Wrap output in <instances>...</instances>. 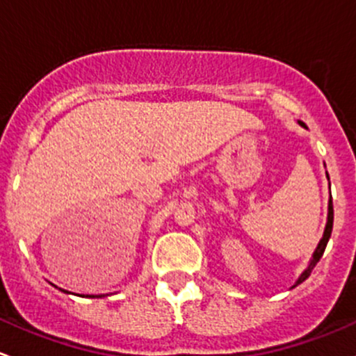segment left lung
<instances>
[{"instance_id": "1", "label": "left lung", "mask_w": 356, "mask_h": 356, "mask_svg": "<svg viewBox=\"0 0 356 356\" xmlns=\"http://www.w3.org/2000/svg\"><path fill=\"white\" fill-rule=\"evenodd\" d=\"M298 124H300V127L307 128V124L303 123V122H300V120H298ZM325 177H327V179H329V175H327V171H325ZM329 188H331V183H329ZM332 221H334V211H332V197H329V204H327V222H325L324 234H322L321 241H318L317 248H315V252H314V254H312V259H310V262H309V266H307V269L303 270L302 274H300V277H298V280H296V283L293 284L291 288L298 286L300 283H303V281H305L307 277L310 276V273H312V270H314V267L317 266V262H318V260H321L322 254H324V250H325V245H327L329 238H331V232H332Z\"/></svg>"}]
</instances>
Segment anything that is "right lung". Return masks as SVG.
Returning <instances> with one entry per match:
<instances>
[{"instance_id":"right-lung-1","label":"right lung","mask_w":356,"mask_h":356,"mask_svg":"<svg viewBox=\"0 0 356 356\" xmlns=\"http://www.w3.org/2000/svg\"><path fill=\"white\" fill-rule=\"evenodd\" d=\"M61 289V288H60ZM61 291H63V293H70V291H67V289H61ZM79 296H86V295H79ZM87 296H89V298H102V296H104V295H87Z\"/></svg>"}]
</instances>
